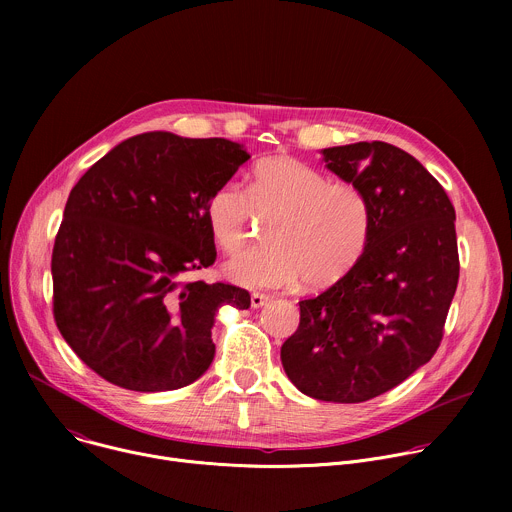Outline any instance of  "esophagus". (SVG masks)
<instances>
[{"mask_svg":"<svg viewBox=\"0 0 512 512\" xmlns=\"http://www.w3.org/2000/svg\"><path fill=\"white\" fill-rule=\"evenodd\" d=\"M267 302H269V298L265 294H253L251 296V308H255V310L263 308Z\"/></svg>","mask_w":512,"mask_h":512,"instance_id":"esophagus-1","label":"esophagus"}]
</instances>
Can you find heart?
Listing matches in <instances>:
<instances>
[{
	"instance_id": "b5f03b06",
	"label": "heart",
	"mask_w": 512,
	"mask_h": 512,
	"mask_svg": "<svg viewBox=\"0 0 512 512\" xmlns=\"http://www.w3.org/2000/svg\"><path fill=\"white\" fill-rule=\"evenodd\" d=\"M253 214L277 216L265 247L245 249L225 263V275L249 289H283L300 283L326 287L342 279L364 255L373 214L367 194L352 182L330 178L294 158L255 166L249 194L237 182L218 186L206 202L214 243L237 251Z\"/></svg>"
}]
</instances>
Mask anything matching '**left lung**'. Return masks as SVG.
<instances>
[{
    "label": "left lung",
    "mask_w": 512,
    "mask_h": 512,
    "mask_svg": "<svg viewBox=\"0 0 512 512\" xmlns=\"http://www.w3.org/2000/svg\"><path fill=\"white\" fill-rule=\"evenodd\" d=\"M322 162L367 194L371 239L342 279L300 302L281 364L312 399L362 403L411 377L442 342L460 277L456 210L442 184L391 143L336 145Z\"/></svg>",
    "instance_id": "1"
}]
</instances>
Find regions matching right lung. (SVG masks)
Returning <instances> with one entry per match:
<instances>
[{
    "label": "right lung",
    "mask_w": 512,
    "mask_h": 512,
    "mask_svg": "<svg viewBox=\"0 0 512 512\" xmlns=\"http://www.w3.org/2000/svg\"><path fill=\"white\" fill-rule=\"evenodd\" d=\"M251 156L223 137L133 135L70 190L52 251L54 320L105 381L139 393L200 379L218 310H247V289L186 281L216 259L210 194Z\"/></svg>",
    "instance_id": "right-lung-1"
}]
</instances>
